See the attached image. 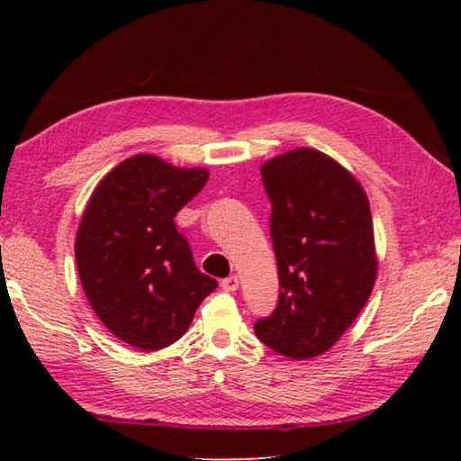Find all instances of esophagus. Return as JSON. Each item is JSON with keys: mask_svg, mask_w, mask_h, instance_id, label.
<instances>
[{"mask_svg": "<svg viewBox=\"0 0 461 461\" xmlns=\"http://www.w3.org/2000/svg\"><path fill=\"white\" fill-rule=\"evenodd\" d=\"M221 286H223V291H228V293H233V291H238V286H240V278L233 275V276H228V278H223L221 280Z\"/></svg>", "mask_w": 461, "mask_h": 461, "instance_id": "34e87169", "label": "esophagus"}]
</instances>
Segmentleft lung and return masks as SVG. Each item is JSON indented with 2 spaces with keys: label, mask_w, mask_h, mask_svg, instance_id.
I'll return each instance as SVG.
<instances>
[{
  "label": "left lung",
  "mask_w": 461,
  "mask_h": 461,
  "mask_svg": "<svg viewBox=\"0 0 461 461\" xmlns=\"http://www.w3.org/2000/svg\"><path fill=\"white\" fill-rule=\"evenodd\" d=\"M260 170L280 294L254 331L293 360L321 356L356 321L376 283L370 203L357 178L315 148L275 156Z\"/></svg>",
  "instance_id": "left-lung-1"
}]
</instances>
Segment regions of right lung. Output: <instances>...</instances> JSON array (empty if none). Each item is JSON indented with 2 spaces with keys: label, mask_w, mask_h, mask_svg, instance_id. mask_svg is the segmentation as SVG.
<instances>
[{
  "label": "right lung",
  "mask_w": 461,
  "mask_h": 461,
  "mask_svg": "<svg viewBox=\"0 0 461 461\" xmlns=\"http://www.w3.org/2000/svg\"><path fill=\"white\" fill-rule=\"evenodd\" d=\"M207 178V168L134 154L101 178L85 207L75 238L83 291L101 323L130 346L152 352L181 339L217 288L175 225Z\"/></svg>",
  "instance_id": "add662e5"
}]
</instances>
